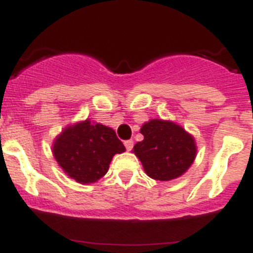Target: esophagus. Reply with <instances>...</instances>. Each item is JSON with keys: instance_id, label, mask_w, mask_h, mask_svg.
Instances as JSON below:
<instances>
[{"instance_id": "34e87169", "label": "esophagus", "mask_w": 253, "mask_h": 253, "mask_svg": "<svg viewBox=\"0 0 253 253\" xmlns=\"http://www.w3.org/2000/svg\"><path fill=\"white\" fill-rule=\"evenodd\" d=\"M125 146H126L127 150H132L133 148V141L132 140H127V141H125Z\"/></svg>"}]
</instances>
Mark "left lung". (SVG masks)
I'll return each instance as SVG.
<instances>
[{
    "instance_id": "obj_1",
    "label": "left lung",
    "mask_w": 253,
    "mask_h": 253,
    "mask_svg": "<svg viewBox=\"0 0 253 253\" xmlns=\"http://www.w3.org/2000/svg\"><path fill=\"white\" fill-rule=\"evenodd\" d=\"M144 140L133 146L145 173L157 181H170L183 174L196 158V142L179 125L150 120L142 125Z\"/></svg>"
}]
</instances>
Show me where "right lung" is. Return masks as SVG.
Returning a JSON list of instances; mask_svg holds the SVG:
<instances>
[{"label": "right lung", "instance_id": "obj_1", "mask_svg": "<svg viewBox=\"0 0 253 253\" xmlns=\"http://www.w3.org/2000/svg\"><path fill=\"white\" fill-rule=\"evenodd\" d=\"M126 148L111 127L90 120L66 127L52 146L63 172L79 183H94L108 172L112 158Z\"/></svg>", "mask_w": 253, "mask_h": 253}]
</instances>
